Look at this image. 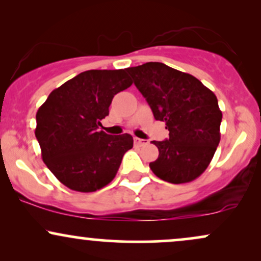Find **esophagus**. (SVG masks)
Listing matches in <instances>:
<instances>
[{
    "instance_id": "1",
    "label": "esophagus",
    "mask_w": 261,
    "mask_h": 261,
    "mask_svg": "<svg viewBox=\"0 0 261 261\" xmlns=\"http://www.w3.org/2000/svg\"><path fill=\"white\" fill-rule=\"evenodd\" d=\"M134 142H135V145H136V146H143V145H147L148 141H147V140L139 139V137H135Z\"/></svg>"
}]
</instances>
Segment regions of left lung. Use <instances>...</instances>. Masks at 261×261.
I'll return each instance as SVG.
<instances>
[{"mask_svg": "<svg viewBox=\"0 0 261 261\" xmlns=\"http://www.w3.org/2000/svg\"><path fill=\"white\" fill-rule=\"evenodd\" d=\"M155 120L166 122L169 139L152 141L160 154L149 168L172 184L195 180L220 143L222 112L216 95L191 74L162 62L126 68Z\"/></svg>", "mask_w": 261, "mask_h": 261, "instance_id": "1", "label": "left lung"}]
</instances>
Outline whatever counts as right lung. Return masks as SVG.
I'll return each mask as SVG.
<instances>
[{"label": "right lung", "instance_id": "right-lung-1", "mask_svg": "<svg viewBox=\"0 0 261 261\" xmlns=\"http://www.w3.org/2000/svg\"><path fill=\"white\" fill-rule=\"evenodd\" d=\"M133 85L126 70H89L50 93L38 109L35 137L46 167L68 189L92 193L115 178L131 135L98 131L114 95Z\"/></svg>", "mask_w": 261, "mask_h": 261}]
</instances>
